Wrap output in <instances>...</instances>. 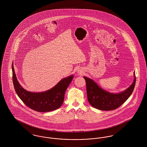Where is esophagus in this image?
<instances>
[{
  "instance_id": "obj_1",
  "label": "esophagus",
  "mask_w": 147,
  "mask_h": 147,
  "mask_svg": "<svg viewBox=\"0 0 147 147\" xmlns=\"http://www.w3.org/2000/svg\"><path fill=\"white\" fill-rule=\"evenodd\" d=\"M77 73H78V74H82V71H80V70H77Z\"/></svg>"
}]
</instances>
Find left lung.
Masks as SVG:
<instances>
[{"label":"left lung","instance_id":"obj_1","mask_svg":"<svg viewBox=\"0 0 147 147\" xmlns=\"http://www.w3.org/2000/svg\"><path fill=\"white\" fill-rule=\"evenodd\" d=\"M86 82L87 97L89 102L94 107L103 110H113L123 104L131 95L136 84V75L134 72L133 83L125 90L113 93L101 88L95 81L84 77Z\"/></svg>","mask_w":147,"mask_h":147}]
</instances>
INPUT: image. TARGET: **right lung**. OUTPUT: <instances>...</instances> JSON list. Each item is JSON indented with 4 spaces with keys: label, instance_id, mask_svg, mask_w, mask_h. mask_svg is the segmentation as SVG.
<instances>
[{
    "label": "right lung",
    "instance_id": "right-lung-1",
    "mask_svg": "<svg viewBox=\"0 0 147 147\" xmlns=\"http://www.w3.org/2000/svg\"><path fill=\"white\" fill-rule=\"evenodd\" d=\"M13 82L15 91L23 102L38 112H49L59 109L63 104L65 92L74 76L61 79L56 85L47 91L34 92L25 90L18 82L12 64Z\"/></svg>",
    "mask_w": 147,
    "mask_h": 147
}]
</instances>
